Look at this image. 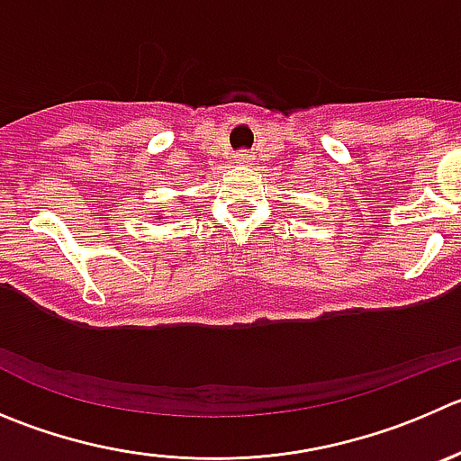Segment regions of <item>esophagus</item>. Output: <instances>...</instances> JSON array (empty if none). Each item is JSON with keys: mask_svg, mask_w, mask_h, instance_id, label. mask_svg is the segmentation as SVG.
<instances>
[{"mask_svg": "<svg viewBox=\"0 0 461 461\" xmlns=\"http://www.w3.org/2000/svg\"><path fill=\"white\" fill-rule=\"evenodd\" d=\"M253 160H256V158L251 156V153L249 151H240V153H235V162H238V165H253Z\"/></svg>", "mask_w": 461, "mask_h": 461, "instance_id": "esophagus-1", "label": "esophagus"}]
</instances>
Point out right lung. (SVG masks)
Segmentation results:
<instances>
[{
    "label": "right lung",
    "instance_id": "add662e5",
    "mask_svg": "<svg viewBox=\"0 0 461 461\" xmlns=\"http://www.w3.org/2000/svg\"><path fill=\"white\" fill-rule=\"evenodd\" d=\"M178 203H183V201H178ZM158 219H165V217H162V212H160V214H158Z\"/></svg>",
    "mask_w": 461,
    "mask_h": 461
}]
</instances>
